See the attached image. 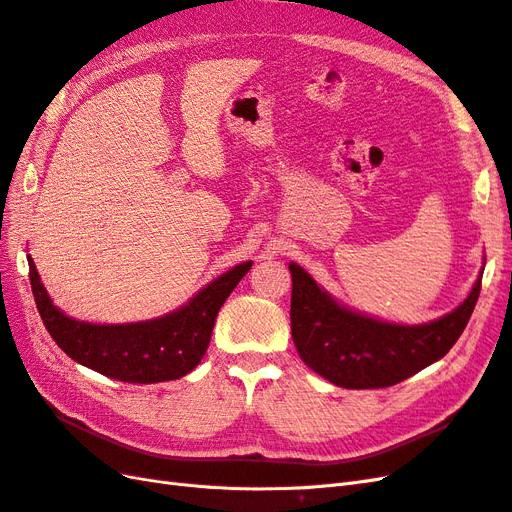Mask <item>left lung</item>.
Here are the masks:
<instances>
[{"instance_id":"8db88e82","label":"left lung","mask_w":512,"mask_h":512,"mask_svg":"<svg viewBox=\"0 0 512 512\" xmlns=\"http://www.w3.org/2000/svg\"><path fill=\"white\" fill-rule=\"evenodd\" d=\"M292 342L307 367L344 389H384L436 363L455 346L474 312L480 277L455 312L418 327L380 322L333 301L290 262Z\"/></svg>"}]
</instances>
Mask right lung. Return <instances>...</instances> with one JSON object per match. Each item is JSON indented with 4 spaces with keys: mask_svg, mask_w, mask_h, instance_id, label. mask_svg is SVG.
Segmentation results:
<instances>
[{
    "mask_svg": "<svg viewBox=\"0 0 512 512\" xmlns=\"http://www.w3.org/2000/svg\"><path fill=\"white\" fill-rule=\"evenodd\" d=\"M27 262L36 307L55 344L70 359L102 376L138 384L190 374L207 352L220 307L252 267V262H243L226 271L168 316L132 324H91L61 314L46 294L34 260Z\"/></svg>",
    "mask_w": 512,
    "mask_h": 512,
    "instance_id": "1",
    "label": "right lung"
}]
</instances>
